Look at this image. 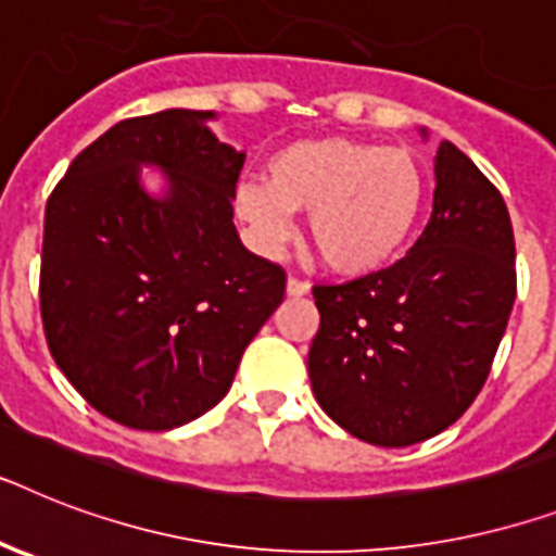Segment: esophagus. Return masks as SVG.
I'll return each mask as SVG.
<instances>
[{
    "label": "esophagus",
    "instance_id": "34e87169",
    "mask_svg": "<svg viewBox=\"0 0 556 556\" xmlns=\"http://www.w3.org/2000/svg\"><path fill=\"white\" fill-rule=\"evenodd\" d=\"M286 291H288V296H305V293L311 291V286H308V282H302V279H296V277H288Z\"/></svg>",
    "mask_w": 556,
    "mask_h": 556
}]
</instances>
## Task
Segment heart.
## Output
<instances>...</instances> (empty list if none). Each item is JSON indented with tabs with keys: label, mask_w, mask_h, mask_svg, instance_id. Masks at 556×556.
I'll list each match as a JSON object with an SVG mask.
<instances>
[{
	"label": "heart",
	"mask_w": 556,
	"mask_h": 556,
	"mask_svg": "<svg viewBox=\"0 0 556 556\" xmlns=\"http://www.w3.org/2000/svg\"><path fill=\"white\" fill-rule=\"evenodd\" d=\"M426 193V168L410 148L319 137L279 148L265 185H239L233 207L265 251L291 237V214H308L319 263L340 277H368L408 245Z\"/></svg>",
	"instance_id": "obj_1"
}]
</instances>
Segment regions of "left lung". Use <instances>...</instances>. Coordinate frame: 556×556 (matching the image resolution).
<instances>
[{"label": "left lung", "instance_id": "left-lung-1", "mask_svg": "<svg viewBox=\"0 0 556 556\" xmlns=\"http://www.w3.org/2000/svg\"><path fill=\"white\" fill-rule=\"evenodd\" d=\"M434 182L431 219L400 263L314 288V396L351 437L382 448L437 437L466 414L517 296L511 216L497 188L448 139Z\"/></svg>", "mask_w": 556, "mask_h": 556}]
</instances>
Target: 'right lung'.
<instances>
[{
  "mask_svg": "<svg viewBox=\"0 0 556 556\" xmlns=\"http://www.w3.org/2000/svg\"><path fill=\"white\" fill-rule=\"evenodd\" d=\"M214 111L116 122L85 148L45 207V337L71 386L137 431L214 408L242 351L286 296V274L233 228L245 151ZM160 169L153 194L141 168Z\"/></svg>",
  "mask_w": 556,
  "mask_h": 556,
  "instance_id": "right-lung-1",
  "label": "right lung"
}]
</instances>
